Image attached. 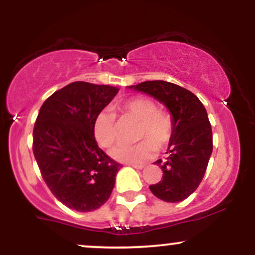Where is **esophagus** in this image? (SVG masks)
<instances>
[{"instance_id":"obj_1","label":"esophagus","mask_w":255,"mask_h":255,"mask_svg":"<svg viewBox=\"0 0 255 255\" xmlns=\"http://www.w3.org/2000/svg\"><path fill=\"white\" fill-rule=\"evenodd\" d=\"M129 165H131L133 168H135V169H139V170H141V169L145 168L144 164H129Z\"/></svg>"}]
</instances>
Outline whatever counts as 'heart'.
<instances>
[{
  "label": "heart",
  "instance_id": "1",
  "mask_svg": "<svg viewBox=\"0 0 255 255\" xmlns=\"http://www.w3.org/2000/svg\"><path fill=\"white\" fill-rule=\"evenodd\" d=\"M118 110L124 115L139 121L136 137L142 139L136 144H120L110 152L111 157L127 164H139L146 162L156 153L157 148H163L170 141L174 133V119L171 114L157 108L150 98L133 97L120 103ZM93 134L96 141L102 147L109 148L118 139L116 116L113 110L103 109L96 115L93 121Z\"/></svg>",
  "mask_w": 255,
  "mask_h": 255
}]
</instances>
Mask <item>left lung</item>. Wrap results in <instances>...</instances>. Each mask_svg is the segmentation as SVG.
<instances>
[{
	"instance_id": "1",
	"label": "left lung",
	"mask_w": 255,
	"mask_h": 255,
	"mask_svg": "<svg viewBox=\"0 0 255 255\" xmlns=\"http://www.w3.org/2000/svg\"><path fill=\"white\" fill-rule=\"evenodd\" d=\"M129 87L164 104L174 119L168 157L154 162L162 169L163 177L151 184L150 191L166 203L182 201L198 188L212 153V129L206 109L194 93L168 81H144Z\"/></svg>"
}]
</instances>
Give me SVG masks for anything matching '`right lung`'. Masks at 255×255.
I'll return each mask as SVG.
<instances>
[{"mask_svg": "<svg viewBox=\"0 0 255 255\" xmlns=\"http://www.w3.org/2000/svg\"><path fill=\"white\" fill-rule=\"evenodd\" d=\"M119 89L75 81L44 102L33 128L34 158L46 186L57 200L79 212L107 203L121 164L98 147L96 115Z\"/></svg>", "mask_w": 255, "mask_h": 255, "instance_id": "right-lung-1", "label": "right lung"}]
</instances>
